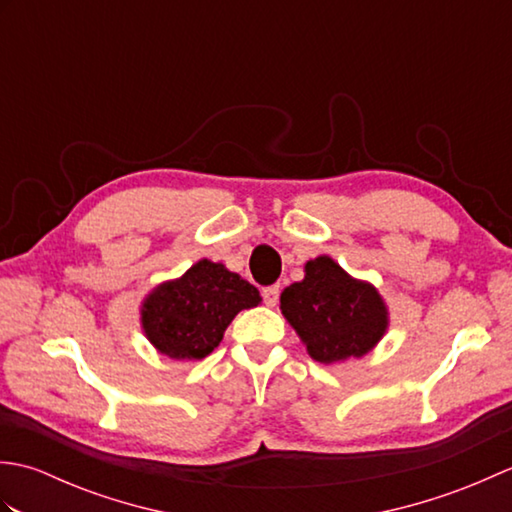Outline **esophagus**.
Wrapping results in <instances>:
<instances>
[{"instance_id": "obj_1", "label": "esophagus", "mask_w": 512, "mask_h": 512, "mask_svg": "<svg viewBox=\"0 0 512 512\" xmlns=\"http://www.w3.org/2000/svg\"><path fill=\"white\" fill-rule=\"evenodd\" d=\"M262 297H264V303L268 308H275L277 301H279V286H268L262 290Z\"/></svg>"}]
</instances>
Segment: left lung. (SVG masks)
<instances>
[{
	"instance_id": "left-lung-1",
	"label": "left lung",
	"mask_w": 512,
	"mask_h": 512,
	"mask_svg": "<svg viewBox=\"0 0 512 512\" xmlns=\"http://www.w3.org/2000/svg\"><path fill=\"white\" fill-rule=\"evenodd\" d=\"M306 277L281 292V314L295 328L308 354L323 365L372 352L389 328L380 292L354 279L328 255L303 266Z\"/></svg>"
}]
</instances>
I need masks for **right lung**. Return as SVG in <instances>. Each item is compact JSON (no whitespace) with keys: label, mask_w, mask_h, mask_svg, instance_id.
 Returning a JSON list of instances; mask_svg holds the SVG:
<instances>
[{"label":"right lung","mask_w":512,"mask_h":512,"mask_svg":"<svg viewBox=\"0 0 512 512\" xmlns=\"http://www.w3.org/2000/svg\"><path fill=\"white\" fill-rule=\"evenodd\" d=\"M262 303L259 290L224 264L200 259L178 279L162 281L140 306V325L160 354L176 361L209 356L237 312Z\"/></svg>","instance_id":"add662e5"}]
</instances>
